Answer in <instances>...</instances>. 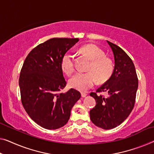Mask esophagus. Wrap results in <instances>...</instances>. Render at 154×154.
Here are the masks:
<instances>
[{"mask_svg":"<svg viewBox=\"0 0 154 154\" xmlns=\"http://www.w3.org/2000/svg\"><path fill=\"white\" fill-rule=\"evenodd\" d=\"M81 95H82V97H86V96L87 95V93H82Z\"/></svg>","mask_w":154,"mask_h":154,"instance_id":"34e87169","label":"esophagus"}]
</instances>
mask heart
I'll return each mask as SVG.
<instances>
[{
    "mask_svg": "<svg viewBox=\"0 0 154 154\" xmlns=\"http://www.w3.org/2000/svg\"><path fill=\"white\" fill-rule=\"evenodd\" d=\"M81 52L91 59L87 72H77L69 81L70 87L80 91H86L97 83L106 82L113 70L111 59L104 56L102 49L94 44H88L82 47ZM61 67L68 76H70L75 71L74 55L66 52L61 61Z\"/></svg>",
    "mask_w": 154,
    "mask_h": 154,
    "instance_id": "1",
    "label": "heart"
}]
</instances>
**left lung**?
I'll return each mask as SVG.
<instances>
[{"instance_id":"obj_1","label":"left lung","mask_w":154,"mask_h":154,"mask_svg":"<svg viewBox=\"0 0 154 154\" xmlns=\"http://www.w3.org/2000/svg\"><path fill=\"white\" fill-rule=\"evenodd\" d=\"M107 42L113 52L114 70L109 79L95 93H91L96 105L90 111V118L97 127L111 129L121 125L134 109L138 79L128 55L118 45ZM102 91H106L108 96L100 95Z\"/></svg>"}]
</instances>
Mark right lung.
<instances>
[{
	"label": "right lung",
	"instance_id": "obj_1",
	"mask_svg": "<svg viewBox=\"0 0 154 154\" xmlns=\"http://www.w3.org/2000/svg\"><path fill=\"white\" fill-rule=\"evenodd\" d=\"M79 38H52L31 50L20 70L19 86L23 106L32 120L47 129L68 122L81 94L74 88L65 93L66 85L61 59Z\"/></svg>",
	"mask_w": 154,
	"mask_h": 154
}]
</instances>
